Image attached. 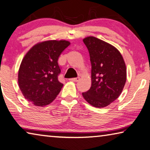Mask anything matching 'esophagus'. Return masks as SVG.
<instances>
[{"label":"esophagus","mask_w":150,"mask_h":150,"mask_svg":"<svg viewBox=\"0 0 150 150\" xmlns=\"http://www.w3.org/2000/svg\"><path fill=\"white\" fill-rule=\"evenodd\" d=\"M70 81H72V82H78V81L80 80V78L79 77H77V78H70Z\"/></svg>","instance_id":"esophagus-1"}]
</instances>
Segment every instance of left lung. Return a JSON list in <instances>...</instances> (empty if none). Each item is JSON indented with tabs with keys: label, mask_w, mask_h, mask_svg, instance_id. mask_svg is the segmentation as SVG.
Instances as JSON below:
<instances>
[{
	"label": "left lung",
	"mask_w": 150,
	"mask_h": 150,
	"mask_svg": "<svg viewBox=\"0 0 150 150\" xmlns=\"http://www.w3.org/2000/svg\"><path fill=\"white\" fill-rule=\"evenodd\" d=\"M83 42L90 54L91 87L82 96L90 105L103 108L115 101L126 81V67L123 57L114 46L94 36Z\"/></svg>",
	"instance_id": "obj_1"
}]
</instances>
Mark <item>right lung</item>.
Listing matches in <instances>:
<instances>
[{"instance_id": "obj_1", "label": "right lung", "mask_w": 150, "mask_h": 150, "mask_svg": "<svg viewBox=\"0 0 150 150\" xmlns=\"http://www.w3.org/2000/svg\"><path fill=\"white\" fill-rule=\"evenodd\" d=\"M70 45L66 40H48L36 44L24 56L20 66L18 82L28 101L37 106L50 104L60 92V68L58 60Z\"/></svg>"}]
</instances>
